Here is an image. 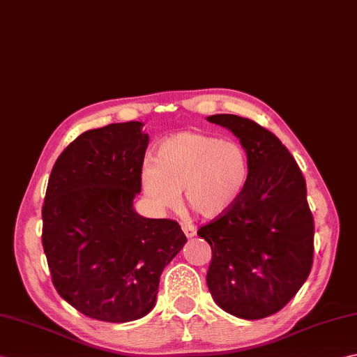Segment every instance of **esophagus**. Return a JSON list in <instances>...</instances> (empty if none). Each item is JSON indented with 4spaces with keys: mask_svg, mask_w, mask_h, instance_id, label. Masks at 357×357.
Listing matches in <instances>:
<instances>
[{
    "mask_svg": "<svg viewBox=\"0 0 357 357\" xmlns=\"http://www.w3.org/2000/svg\"><path fill=\"white\" fill-rule=\"evenodd\" d=\"M181 227H183L187 238H193V236L197 235V227H195L193 225H188V222H183V225H181Z\"/></svg>",
    "mask_w": 357,
    "mask_h": 357,
    "instance_id": "obj_1",
    "label": "esophagus"
}]
</instances>
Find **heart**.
<instances>
[{"mask_svg": "<svg viewBox=\"0 0 357 357\" xmlns=\"http://www.w3.org/2000/svg\"><path fill=\"white\" fill-rule=\"evenodd\" d=\"M249 179L246 150L234 141L201 131H183L156 149L155 164L145 162L141 187L150 204L165 211L185 206L202 218H218L240 199Z\"/></svg>", "mask_w": 357, "mask_h": 357, "instance_id": "1", "label": "heart"}]
</instances>
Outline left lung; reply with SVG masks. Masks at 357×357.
<instances>
[{"instance_id":"1","label":"left lung","mask_w":357,"mask_h":357,"mask_svg":"<svg viewBox=\"0 0 357 357\" xmlns=\"http://www.w3.org/2000/svg\"><path fill=\"white\" fill-rule=\"evenodd\" d=\"M240 139L249 179L225 215L198 229L212 248L208 291L220 308L257 320L280 311L308 278L314 257V220L296 159L275 135L250 119L215 114Z\"/></svg>"}]
</instances>
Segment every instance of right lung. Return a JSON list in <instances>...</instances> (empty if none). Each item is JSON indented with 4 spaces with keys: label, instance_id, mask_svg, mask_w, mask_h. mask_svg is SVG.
Wrapping results in <instances>:
<instances>
[{
    "label": "right lung",
    "instance_id": "1",
    "mask_svg": "<svg viewBox=\"0 0 357 357\" xmlns=\"http://www.w3.org/2000/svg\"><path fill=\"white\" fill-rule=\"evenodd\" d=\"M142 127L109 123L82 132L55 160L41 208L55 289L102 322L149 314L160 274L187 241L176 221L144 218L132 208L149 145Z\"/></svg>",
    "mask_w": 357,
    "mask_h": 357
}]
</instances>
